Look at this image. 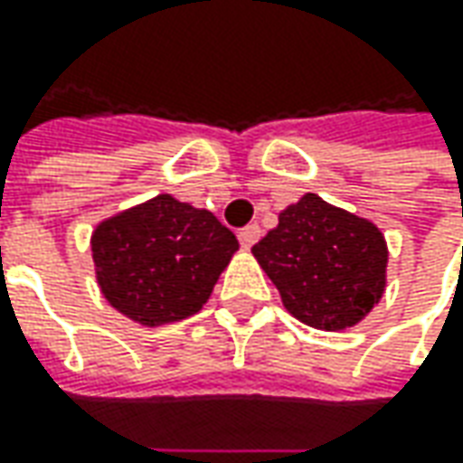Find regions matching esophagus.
<instances>
[{"instance_id": "1", "label": "esophagus", "mask_w": 463, "mask_h": 463, "mask_svg": "<svg viewBox=\"0 0 463 463\" xmlns=\"http://www.w3.org/2000/svg\"><path fill=\"white\" fill-rule=\"evenodd\" d=\"M237 237H240L241 247H252V244L260 240V226L258 223H247L244 229L237 232Z\"/></svg>"}]
</instances>
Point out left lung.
<instances>
[{"label": "left lung", "instance_id": "1", "mask_svg": "<svg viewBox=\"0 0 463 463\" xmlns=\"http://www.w3.org/2000/svg\"><path fill=\"white\" fill-rule=\"evenodd\" d=\"M283 307L317 329L353 327L386 288V241L365 219L307 193L252 247Z\"/></svg>", "mask_w": 463, "mask_h": 463}]
</instances>
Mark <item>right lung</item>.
Listing matches in <instances>:
<instances>
[{
    "label": "right lung",
    "mask_w": 463,
    "mask_h": 463,
    "mask_svg": "<svg viewBox=\"0 0 463 463\" xmlns=\"http://www.w3.org/2000/svg\"><path fill=\"white\" fill-rule=\"evenodd\" d=\"M237 250V237L211 211L172 195L134 205L92 232L99 291L146 327L201 311Z\"/></svg>",
    "instance_id": "add662e5"
}]
</instances>
